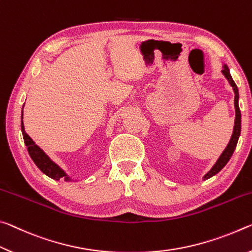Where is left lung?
I'll return each instance as SVG.
<instances>
[{"instance_id": "1", "label": "left lung", "mask_w": 252, "mask_h": 252, "mask_svg": "<svg viewBox=\"0 0 252 252\" xmlns=\"http://www.w3.org/2000/svg\"><path fill=\"white\" fill-rule=\"evenodd\" d=\"M222 73H223L226 79H228L229 84L231 85V87L233 88V92H234V108H236V121H234L233 133H232V136H231V139H230V142L228 144V146L225 147L223 153L221 154L219 159H218L217 163L213 165V167L211 168V170H210L207 173V174H205L204 180H208V179H210V177H212L213 175H216L217 173H219L222 170V168L225 166V164L229 162V159L231 158V156H232L234 150H236L239 136H240V133H241V113H240V108H239V104H238V100H239L238 87H237L236 82L233 81L232 77H231V75H230L229 68L226 67L225 64L223 67V70H222Z\"/></svg>"}]
</instances>
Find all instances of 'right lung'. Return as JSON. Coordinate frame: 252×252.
Listing matches in <instances>:
<instances>
[{
	"instance_id": "right-lung-1",
	"label": "right lung",
	"mask_w": 252,
	"mask_h": 252,
	"mask_svg": "<svg viewBox=\"0 0 252 252\" xmlns=\"http://www.w3.org/2000/svg\"><path fill=\"white\" fill-rule=\"evenodd\" d=\"M23 110L21 114V129H22V135H23V139L24 143H26V146L28 148L29 154H30L31 158L34 164L38 166L41 172H43L45 175H48L49 177H51L53 180L59 181L60 179H63L64 181H71V179L65 174V173L61 170V168L58 166V165L52 162V160L49 158V156L44 153V152L41 150V148L36 145V144L32 141V138L29 136L26 130H24V125H23Z\"/></svg>"
}]
</instances>
